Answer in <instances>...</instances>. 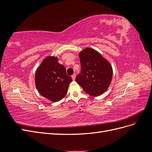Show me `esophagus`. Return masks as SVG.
I'll list each match as a JSON object with an SVG mask.
<instances>
[{"instance_id":"esophagus-1","label":"esophagus","mask_w":152,"mask_h":152,"mask_svg":"<svg viewBox=\"0 0 152 152\" xmlns=\"http://www.w3.org/2000/svg\"><path fill=\"white\" fill-rule=\"evenodd\" d=\"M75 77H76V75L75 74H73L72 75V79H73V80H75Z\"/></svg>"}]
</instances>
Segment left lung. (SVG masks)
I'll use <instances>...</instances> for the list:
<instances>
[{
    "label": "left lung",
    "instance_id": "obj_1",
    "mask_svg": "<svg viewBox=\"0 0 152 152\" xmlns=\"http://www.w3.org/2000/svg\"><path fill=\"white\" fill-rule=\"evenodd\" d=\"M81 71L75 80L87 94L98 96L111 83L113 70L110 63L96 50L87 48L79 54Z\"/></svg>",
    "mask_w": 152,
    "mask_h": 152
}]
</instances>
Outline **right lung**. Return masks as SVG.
<instances>
[{
    "label": "right lung",
    "mask_w": 152,
    "mask_h": 152,
    "mask_svg": "<svg viewBox=\"0 0 152 152\" xmlns=\"http://www.w3.org/2000/svg\"><path fill=\"white\" fill-rule=\"evenodd\" d=\"M35 86L40 94L53 102L66 96L72 78L68 76L65 67L54 56H48L41 63L35 73Z\"/></svg>",
    "instance_id": "obj_1"
}]
</instances>
